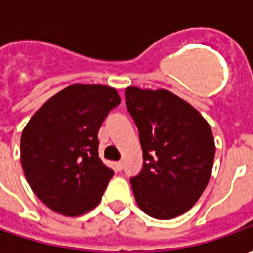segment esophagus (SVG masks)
<instances>
[{
	"label": "esophagus",
	"instance_id": "34e87169",
	"mask_svg": "<svg viewBox=\"0 0 253 253\" xmlns=\"http://www.w3.org/2000/svg\"><path fill=\"white\" fill-rule=\"evenodd\" d=\"M114 167H115V170L119 172V170L123 169V163H122V161H116L115 164H114Z\"/></svg>",
	"mask_w": 253,
	"mask_h": 253
}]
</instances>
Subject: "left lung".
I'll list each match as a JSON object with an SVG mask.
<instances>
[{
  "instance_id": "1",
  "label": "left lung",
  "mask_w": 253,
  "mask_h": 253,
  "mask_svg": "<svg viewBox=\"0 0 253 253\" xmlns=\"http://www.w3.org/2000/svg\"><path fill=\"white\" fill-rule=\"evenodd\" d=\"M126 107L142 146V170L130 179L139 209L157 219L188 211L210 180L215 154L211 128L169 90L128 86Z\"/></svg>"
}]
</instances>
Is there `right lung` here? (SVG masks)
<instances>
[{
    "label": "right lung",
    "instance_id": "add662e5",
    "mask_svg": "<svg viewBox=\"0 0 253 253\" xmlns=\"http://www.w3.org/2000/svg\"><path fill=\"white\" fill-rule=\"evenodd\" d=\"M121 104L116 89L73 84L47 100L23 130L21 165L32 191L67 217L99 205L114 170L99 157V132Z\"/></svg>",
    "mask_w": 253,
    "mask_h": 253
}]
</instances>
